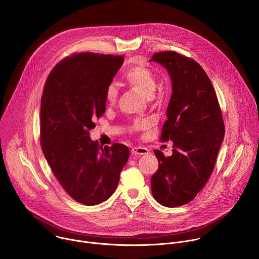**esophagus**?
<instances>
[{
    "mask_svg": "<svg viewBox=\"0 0 259 259\" xmlns=\"http://www.w3.org/2000/svg\"><path fill=\"white\" fill-rule=\"evenodd\" d=\"M131 153L132 155H146L149 154V150L142 146H134L131 150Z\"/></svg>",
    "mask_w": 259,
    "mask_h": 259,
    "instance_id": "1",
    "label": "esophagus"
}]
</instances>
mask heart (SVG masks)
I'll list each match as a JSON object with an SVG mask.
<instances>
[{
  "label": "heart",
  "mask_w": 259,
  "mask_h": 259,
  "mask_svg": "<svg viewBox=\"0 0 259 259\" xmlns=\"http://www.w3.org/2000/svg\"><path fill=\"white\" fill-rule=\"evenodd\" d=\"M125 79L132 85L142 96L151 98L157 89V79L152 69L139 64L131 67L126 73ZM119 94L118 87L115 83H110L105 90V100L107 103H115Z\"/></svg>",
  "instance_id": "heart-1"
}]
</instances>
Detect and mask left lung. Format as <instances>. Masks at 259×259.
<instances>
[{
  "mask_svg": "<svg viewBox=\"0 0 259 259\" xmlns=\"http://www.w3.org/2000/svg\"><path fill=\"white\" fill-rule=\"evenodd\" d=\"M151 61L165 67L172 83L167 121L161 139L171 140L168 158L155 150L159 168L152 176V193L165 207L190 203L207 183L225 137L218 100L205 70L195 60L173 51L159 52Z\"/></svg>",
  "mask_w": 259,
  "mask_h": 259,
  "instance_id": "obj_1",
  "label": "left lung"
}]
</instances>
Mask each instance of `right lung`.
I'll return each mask as SVG.
<instances>
[{"label":"right lung","instance_id":"right-lung-1","mask_svg":"<svg viewBox=\"0 0 259 259\" xmlns=\"http://www.w3.org/2000/svg\"><path fill=\"white\" fill-rule=\"evenodd\" d=\"M124 63L120 55L80 53L50 72L41 98V146L64 191L77 202L94 206L116 191L129 159L121 143L99 145L89 130L105 112V90Z\"/></svg>","mask_w":259,"mask_h":259}]
</instances>
